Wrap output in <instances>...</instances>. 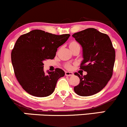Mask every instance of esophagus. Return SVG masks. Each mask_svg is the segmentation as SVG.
<instances>
[{
	"mask_svg": "<svg viewBox=\"0 0 127 127\" xmlns=\"http://www.w3.org/2000/svg\"><path fill=\"white\" fill-rule=\"evenodd\" d=\"M65 75H66V76H72L74 74H73V72H72L66 71L65 72Z\"/></svg>",
	"mask_w": 127,
	"mask_h": 127,
	"instance_id": "esophagus-1",
	"label": "esophagus"
}]
</instances>
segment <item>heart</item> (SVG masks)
<instances>
[{
  "instance_id": "b5f03b06",
  "label": "heart",
  "mask_w": 127,
  "mask_h": 127,
  "mask_svg": "<svg viewBox=\"0 0 127 127\" xmlns=\"http://www.w3.org/2000/svg\"><path fill=\"white\" fill-rule=\"evenodd\" d=\"M75 45H78V44L77 43V42H72L70 44V46H69V47L72 46H75ZM66 67H67V69H70V68L71 67V66H70V65H69V64H67L66 66Z\"/></svg>"
}]
</instances>
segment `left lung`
<instances>
[{"label": "left lung", "instance_id": "8db88e82", "mask_svg": "<svg viewBox=\"0 0 127 127\" xmlns=\"http://www.w3.org/2000/svg\"><path fill=\"white\" fill-rule=\"evenodd\" d=\"M72 36L83 48L80 69L87 72L84 76L75 73L80 83L74 90L78 95H93L100 91L113 75L115 50L108 36L93 28L74 33Z\"/></svg>", "mask_w": 127, "mask_h": 127}]
</instances>
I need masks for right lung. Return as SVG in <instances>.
Here are the masks:
<instances>
[{
  "instance_id": "right-lung-1",
  "label": "right lung",
  "mask_w": 127,
  "mask_h": 127,
  "mask_svg": "<svg viewBox=\"0 0 127 127\" xmlns=\"http://www.w3.org/2000/svg\"><path fill=\"white\" fill-rule=\"evenodd\" d=\"M70 36L34 30L22 34L11 51V62L14 74L22 88L30 95L44 97L53 93L58 80L64 75L62 69L46 73L43 61L53 60L57 49Z\"/></svg>"
}]
</instances>
